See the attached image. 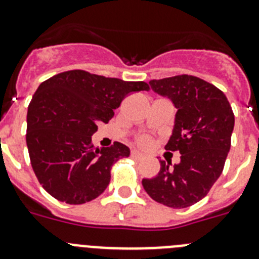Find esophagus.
<instances>
[{
    "instance_id": "34e87169",
    "label": "esophagus",
    "mask_w": 259,
    "mask_h": 259,
    "mask_svg": "<svg viewBox=\"0 0 259 259\" xmlns=\"http://www.w3.org/2000/svg\"><path fill=\"white\" fill-rule=\"evenodd\" d=\"M131 155H132V157H134V158H136V159H143V158H144L143 153L137 152V150H132Z\"/></svg>"
}]
</instances>
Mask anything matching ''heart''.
Masks as SVG:
<instances>
[{
    "mask_svg": "<svg viewBox=\"0 0 259 259\" xmlns=\"http://www.w3.org/2000/svg\"><path fill=\"white\" fill-rule=\"evenodd\" d=\"M137 143L140 144L141 146H148L150 144V137L146 136V135L139 136V137H137Z\"/></svg>",
    "mask_w": 259,
    "mask_h": 259,
    "instance_id": "obj_1",
    "label": "heart"
}]
</instances>
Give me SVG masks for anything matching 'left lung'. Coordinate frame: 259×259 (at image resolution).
Instances as JSON below:
<instances>
[{
	"mask_svg": "<svg viewBox=\"0 0 259 259\" xmlns=\"http://www.w3.org/2000/svg\"><path fill=\"white\" fill-rule=\"evenodd\" d=\"M149 84L178 109L166 150H178L182 157L174 168L159 161L161 171L153 179H144L143 187L164 206H192L209 193L223 171L235 125L232 107L221 89L192 75L150 80Z\"/></svg>",
	"mask_w": 259,
	"mask_h": 259,
	"instance_id": "8db88e82",
	"label": "left lung"
}]
</instances>
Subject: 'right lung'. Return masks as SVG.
Here are the masks:
<instances>
[{
	"mask_svg": "<svg viewBox=\"0 0 259 259\" xmlns=\"http://www.w3.org/2000/svg\"><path fill=\"white\" fill-rule=\"evenodd\" d=\"M139 91H149V84L84 70L65 71L40 84L28 106L26 141L33 172L50 196L80 205L106 189L111 167L130 155V148L115 141L100 149L92 135L128 93Z\"/></svg>",
	"mask_w": 259,
	"mask_h": 259,
	"instance_id": "add662e5",
	"label": "right lung"
}]
</instances>
